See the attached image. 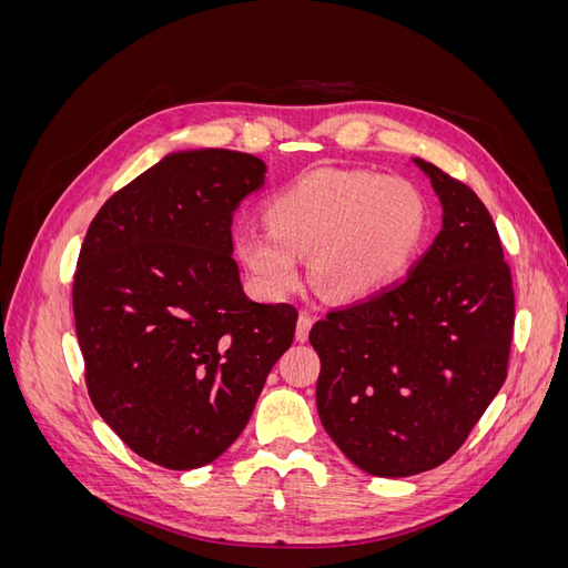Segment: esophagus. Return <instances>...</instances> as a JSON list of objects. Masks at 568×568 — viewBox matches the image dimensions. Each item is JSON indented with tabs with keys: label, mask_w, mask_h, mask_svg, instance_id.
Returning a JSON list of instances; mask_svg holds the SVG:
<instances>
[{
	"label": "esophagus",
	"mask_w": 568,
	"mask_h": 568,
	"mask_svg": "<svg viewBox=\"0 0 568 568\" xmlns=\"http://www.w3.org/2000/svg\"><path fill=\"white\" fill-rule=\"evenodd\" d=\"M311 326H313V317L307 315V313H301L298 315V324H296V341L305 343L307 334H311Z\"/></svg>",
	"instance_id": "esophagus-1"
}]
</instances>
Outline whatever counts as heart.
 Masks as SVG:
<instances>
[{"label":"heart","instance_id":"heart-1","mask_svg":"<svg viewBox=\"0 0 568 568\" xmlns=\"http://www.w3.org/2000/svg\"><path fill=\"white\" fill-rule=\"evenodd\" d=\"M267 227H242L234 251L267 296H286L311 255L313 284L336 301L384 294L415 261L428 227L419 189L369 170H315L274 194Z\"/></svg>","mask_w":568,"mask_h":568}]
</instances>
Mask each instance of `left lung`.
<instances>
[{"instance_id": "1", "label": "left lung", "mask_w": 568, "mask_h": 568, "mask_svg": "<svg viewBox=\"0 0 568 568\" xmlns=\"http://www.w3.org/2000/svg\"><path fill=\"white\" fill-rule=\"evenodd\" d=\"M440 201V232L407 280L311 329L317 412L355 467L403 478L438 467L503 388L514 326L511 274L486 205L412 159Z\"/></svg>"}]
</instances>
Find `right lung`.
<instances>
[{
	"label": "right lung",
	"mask_w": 568,
	"mask_h": 568,
	"mask_svg": "<svg viewBox=\"0 0 568 568\" xmlns=\"http://www.w3.org/2000/svg\"><path fill=\"white\" fill-rule=\"evenodd\" d=\"M265 170L230 149L168 153L101 205L80 248L73 315L90 398L159 467L225 453L294 341L296 307L251 301L232 257V213Z\"/></svg>",
	"instance_id": "right-lung-1"
}]
</instances>
